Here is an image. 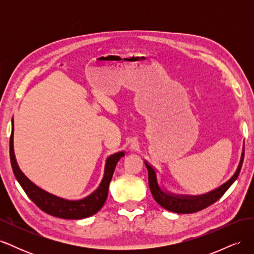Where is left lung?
I'll list each match as a JSON object with an SVG mask.
<instances>
[{"label": "left lung", "mask_w": 254, "mask_h": 254, "mask_svg": "<svg viewBox=\"0 0 254 254\" xmlns=\"http://www.w3.org/2000/svg\"><path fill=\"white\" fill-rule=\"evenodd\" d=\"M244 156H245V143L243 145V152H242L240 164H238L237 170L235 174L232 176V178L229 181H227L225 184H222V186L219 187L218 189L200 196L174 195L172 193L164 191L159 187L155 170H153L147 162H145V165L147 167V171H148V183H149V189L152 194V197L155 198V200L161 206L174 213L190 214V213L201 211L209 205L213 204L214 202H216L218 199L226 193V190L232 186V183L236 180L238 175H240L241 168L243 165V161H244Z\"/></svg>", "instance_id": "1"}]
</instances>
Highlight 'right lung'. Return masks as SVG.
Wrapping results in <instances>:
<instances>
[{
  "instance_id": "obj_1",
  "label": "right lung",
  "mask_w": 254,
  "mask_h": 254,
  "mask_svg": "<svg viewBox=\"0 0 254 254\" xmlns=\"http://www.w3.org/2000/svg\"><path fill=\"white\" fill-rule=\"evenodd\" d=\"M9 153L10 162L14 176L20 183L22 189L24 190L28 198L32 200L39 209L48 213L52 216L64 218V219H81L92 216L102 209L107 196H108L109 183L115 170V166L119 160L125 156V153L121 151L110 156L106 161L104 178L99 184L97 190L90 196L81 199V200H66L64 198H59L52 195L48 191L38 188L27 177L21 172L16 161L13 152V119H12V130L9 141Z\"/></svg>"
}]
</instances>
